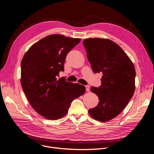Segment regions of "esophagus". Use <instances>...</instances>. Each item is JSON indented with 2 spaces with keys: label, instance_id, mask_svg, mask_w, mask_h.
<instances>
[{
  "label": "esophagus",
  "instance_id": "obj_1",
  "mask_svg": "<svg viewBox=\"0 0 154 154\" xmlns=\"http://www.w3.org/2000/svg\"><path fill=\"white\" fill-rule=\"evenodd\" d=\"M85 87H86V91L87 92H90V86L88 85H86V86H85Z\"/></svg>",
  "mask_w": 154,
  "mask_h": 154
}]
</instances>
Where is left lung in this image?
<instances>
[{
	"mask_svg": "<svg viewBox=\"0 0 154 154\" xmlns=\"http://www.w3.org/2000/svg\"><path fill=\"white\" fill-rule=\"evenodd\" d=\"M83 44L93 72L102 73L101 85L91 89L99 102L88 113L94 119L106 122L119 115L132 97L135 90V66L122 48L111 40L88 38Z\"/></svg>",
	"mask_w": 154,
	"mask_h": 154,
	"instance_id": "1",
	"label": "left lung"
}]
</instances>
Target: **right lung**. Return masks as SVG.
Here are the masks:
<instances>
[{"mask_svg": "<svg viewBox=\"0 0 154 154\" xmlns=\"http://www.w3.org/2000/svg\"><path fill=\"white\" fill-rule=\"evenodd\" d=\"M80 38L51 35L27 51L21 61L20 83L35 110L48 119L56 120L68 113L72 101L83 95L85 86L57 79L64 71L67 54Z\"/></svg>", "mask_w": 154, "mask_h": 154, "instance_id": "add662e5", "label": "right lung"}]
</instances>
